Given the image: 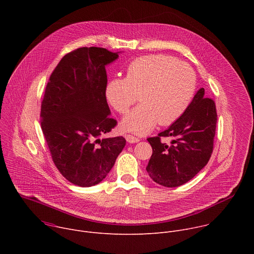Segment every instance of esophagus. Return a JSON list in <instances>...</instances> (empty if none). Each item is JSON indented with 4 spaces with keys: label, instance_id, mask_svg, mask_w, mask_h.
Wrapping results in <instances>:
<instances>
[{
    "label": "esophagus",
    "instance_id": "obj_1",
    "mask_svg": "<svg viewBox=\"0 0 254 254\" xmlns=\"http://www.w3.org/2000/svg\"><path fill=\"white\" fill-rule=\"evenodd\" d=\"M125 137H126L127 141L129 142V143H133V142L139 141V139H138L137 137H135V136H133V135H131V134H126Z\"/></svg>",
    "mask_w": 254,
    "mask_h": 254
}]
</instances>
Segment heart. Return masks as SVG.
<instances>
[{
    "label": "heart",
    "instance_id": "obj_1",
    "mask_svg": "<svg viewBox=\"0 0 254 254\" xmlns=\"http://www.w3.org/2000/svg\"><path fill=\"white\" fill-rule=\"evenodd\" d=\"M197 78L193 68L173 56L152 54L133 59L126 77L113 78L106 85L105 95L115 110L126 115L122 128L135 134H147L159 123L169 126L184 115L193 100Z\"/></svg>",
    "mask_w": 254,
    "mask_h": 254
}]
</instances>
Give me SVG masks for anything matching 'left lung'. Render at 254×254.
Wrapping results in <instances>:
<instances>
[{
	"label": "left lung",
	"instance_id": "1",
	"mask_svg": "<svg viewBox=\"0 0 254 254\" xmlns=\"http://www.w3.org/2000/svg\"><path fill=\"white\" fill-rule=\"evenodd\" d=\"M201 88L184 115L157 136L149 137L153 154L147 172L156 183L179 187L194 178L209 162L213 152L217 124L216 105L204 97ZM171 137V145L161 141Z\"/></svg>",
	"mask_w": 254,
	"mask_h": 254
}]
</instances>
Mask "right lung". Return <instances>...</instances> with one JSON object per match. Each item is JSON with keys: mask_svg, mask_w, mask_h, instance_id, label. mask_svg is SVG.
Instances as JSON below:
<instances>
[{"mask_svg": "<svg viewBox=\"0 0 254 254\" xmlns=\"http://www.w3.org/2000/svg\"><path fill=\"white\" fill-rule=\"evenodd\" d=\"M118 57L100 47L75 49L60 60L45 88L40 123L52 161L79 187L101 182L126 146L124 136H104L118 124L105 96V65Z\"/></svg>", "mask_w": 254, "mask_h": 254, "instance_id": "add662e5", "label": "right lung"}]
</instances>
